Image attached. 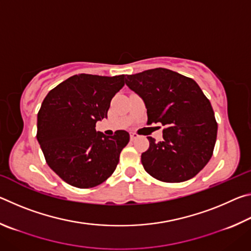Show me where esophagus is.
Here are the masks:
<instances>
[{
	"mask_svg": "<svg viewBox=\"0 0 251 251\" xmlns=\"http://www.w3.org/2000/svg\"><path fill=\"white\" fill-rule=\"evenodd\" d=\"M139 135H137L136 133H130V139L131 141H135L136 138H138Z\"/></svg>",
	"mask_w": 251,
	"mask_h": 251,
	"instance_id": "34e87169",
	"label": "esophagus"
}]
</instances>
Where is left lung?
I'll use <instances>...</instances> for the list:
<instances>
[{
	"mask_svg": "<svg viewBox=\"0 0 251 251\" xmlns=\"http://www.w3.org/2000/svg\"><path fill=\"white\" fill-rule=\"evenodd\" d=\"M125 83L145 103L147 124L161 123L164 141L147 137L144 169L156 179L181 182L196 176L211 158L217 123L210 101L194 79L167 69L127 75Z\"/></svg>",
	"mask_w": 251,
	"mask_h": 251,
	"instance_id": "left-lung-1",
	"label": "left lung"
}]
</instances>
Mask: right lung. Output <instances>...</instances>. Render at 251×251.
Instances as JSON below:
<instances>
[{
	"label": "right lung",
	"mask_w": 251,
	"mask_h": 251,
	"mask_svg": "<svg viewBox=\"0 0 251 251\" xmlns=\"http://www.w3.org/2000/svg\"><path fill=\"white\" fill-rule=\"evenodd\" d=\"M125 75H74L49 92L37 114V142L53 172L77 188H91L112 175L129 142L126 130L96 131Z\"/></svg>",
	"instance_id": "obj_1"
}]
</instances>
